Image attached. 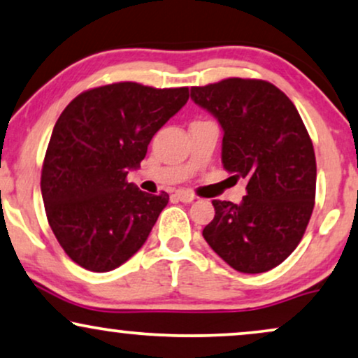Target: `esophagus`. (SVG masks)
Masks as SVG:
<instances>
[{"instance_id":"34e87169","label":"esophagus","mask_w":358,"mask_h":358,"mask_svg":"<svg viewBox=\"0 0 358 358\" xmlns=\"http://www.w3.org/2000/svg\"><path fill=\"white\" fill-rule=\"evenodd\" d=\"M175 198L182 203H192L194 200V194L187 192V189H178V192H175Z\"/></svg>"}]
</instances>
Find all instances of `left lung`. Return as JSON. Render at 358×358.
I'll return each instance as SVG.
<instances>
[{
    "label": "left lung",
    "instance_id": "left-lung-1",
    "mask_svg": "<svg viewBox=\"0 0 358 358\" xmlns=\"http://www.w3.org/2000/svg\"><path fill=\"white\" fill-rule=\"evenodd\" d=\"M192 99L223 129L224 169L248 182L238 205L213 200L203 238L233 269L266 273L296 250L314 210L317 166L304 122L282 90L259 79L192 87Z\"/></svg>",
    "mask_w": 358,
    "mask_h": 358
}]
</instances>
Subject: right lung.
<instances>
[{
    "instance_id": "right-lung-1",
    "label": "right lung",
    "mask_w": 358,
    "mask_h": 358,
    "mask_svg": "<svg viewBox=\"0 0 358 358\" xmlns=\"http://www.w3.org/2000/svg\"><path fill=\"white\" fill-rule=\"evenodd\" d=\"M188 97V87L115 83L79 94L59 115L41 193L54 236L84 269L119 268L147 241L169 193L148 194L127 175Z\"/></svg>"
}]
</instances>
